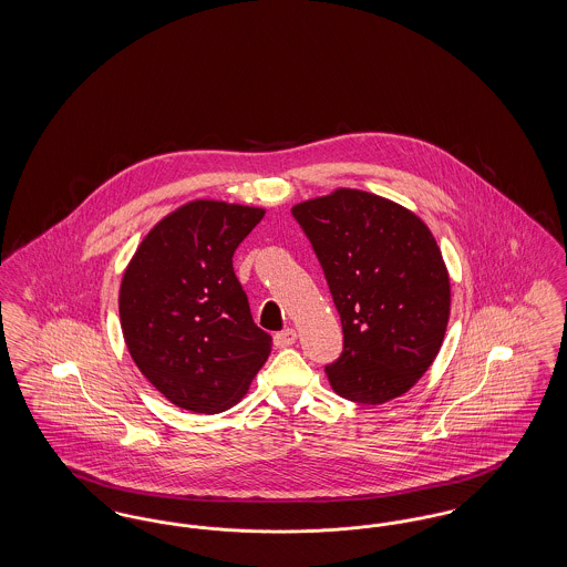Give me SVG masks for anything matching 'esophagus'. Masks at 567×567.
<instances>
[{"mask_svg": "<svg viewBox=\"0 0 567 567\" xmlns=\"http://www.w3.org/2000/svg\"><path fill=\"white\" fill-rule=\"evenodd\" d=\"M296 329H282V331H278V333L274 336V347H276V349H287V347L296 344Z\"/></svg>", "mask_w": 567, "mask_h": 567, "instance_id": "esophagus-1", "label": "esophagus"}]
</instances>
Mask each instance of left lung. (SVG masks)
<instances>
[{
  "label": "left lung",
  "mask_w": 567,
  "mask_h": 567,
  "mask_svg": "<svg viewBox=\"0 0 567 567\" xmlns=\"http://www.w3.org/2000/svg\"><path fill=\"white\" fill-rule=\"evenodd\" d=\"M338 308L344 351L331 389L378 405L416 384L442 347L451 280L430 227L374 193L338 189L291 208Z\"/></svg>",
  "instance_id": "1"
}]
</instances>
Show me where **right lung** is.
<instances>
[{
  "mask_svg": "<svg viewBox=\"0 0 567 567\" xmlns=\"http://www.w3.org/2000/svg\"><path fill=\"white\" fill-rule=\"evenodd\" d=\"M264 208L195 199L162 218L123 274L118 312L130 354L178 408L238 404L271 351L234 271V252Z\"/></svg>",
  "mask_w": 567,
  "mask_h": 567,
  "instance_id": "obj_1",
  "label": "right lung"
}]
</instances>
